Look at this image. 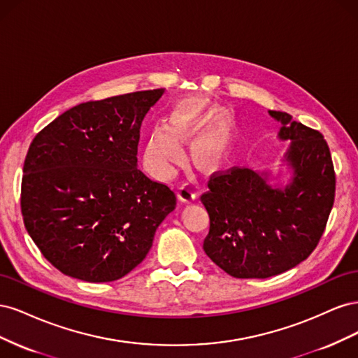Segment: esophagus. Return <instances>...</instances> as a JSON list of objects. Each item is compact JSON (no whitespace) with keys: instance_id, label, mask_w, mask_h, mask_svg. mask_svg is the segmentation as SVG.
<instances>
[{"instance_id":"1","label":"esophagus","mask_w":358,"mask_h":358,"mask_svg":"<svg viewBox=\"0 0 358 358\" xmlns=\"http://www.w3.org/2000/svg\"><path fill=\"white\" fill-rule=\"evenodd\" d=\"M178 197L182 203H191L197 199V194L189 185H182L178 191Z\"/></svg>"}]
</instances>
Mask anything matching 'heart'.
Returning a JSON list of instances; mask_svg holds the SVG:
<instances>
[{
	"instance_id": "heart-1",
	"label": "heart",
	"mask_w": 358,
	"mask_h": 358,
	"mask_svg": "<svg viewBox=\"0 0 358 358\" xmlns=\"http://www.w3.org/2000/svg\"><path fill=\"white\" fill-rule=\"evenodd\" d=\"M218 112L209 100H187L173 107L166 125H157L145 143V166L159 179L170 178L182 158V140L196 134ZM208 124V123H207ZM230 138V128L222 119H213L194 138L191 152L203 167L220 162Z\"/></svg>"
}]
</instances>
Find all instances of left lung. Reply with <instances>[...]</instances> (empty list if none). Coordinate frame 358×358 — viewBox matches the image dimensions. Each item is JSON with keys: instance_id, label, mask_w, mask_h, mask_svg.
Returning a JSON list of instances; mask_svg holds the SVG:
<instances>
[{"instance_id": "8db88e82", "label": "left lung", "mask_w": 358, "mask_h": 358, "mask_svg": "<svg viewBox=\"0 0 358 358\" xmlns=\"http://www.w3.org/2000/svg\"><path fill=\"white\" fill-rule=\"evenodd\" d=\"M289 142L285 187L270 185L268 171L231 169L210 178L201 203L210 227L203 249L230 276L264 279L306 259L317 248L334 203L330 149L320 131L268 110Z\"/></svg>"}]
</instances>
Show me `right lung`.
Returning <instances> with one entry per match:
<instances>
[{
    "label": "right lung",
    "mask_w": 358,
    "mask_h": 358,
    "mask_svg": "<svg viewBox=\"0 0 358 358\" xmlns=\"http://www.w3.org/2000/svg\"><path fill=\"white\" fill-rule=\"evenodd\" d=\"M164 90L71 107L34 137L20 209L31 239L64 275L112 282L143 262L176 196L137 169L143 119Z\"/></svg>",
    "instance_id": "obj_1"
}]
</instances>
